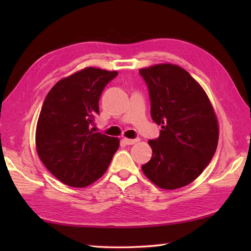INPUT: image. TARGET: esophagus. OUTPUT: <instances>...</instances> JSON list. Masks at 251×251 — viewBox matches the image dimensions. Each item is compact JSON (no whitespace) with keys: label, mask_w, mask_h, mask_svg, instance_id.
<instances>
[{"label":"esophagus","mask_w":251,"mask_h":251,"mask_svg":"<svg viewBox=\"0 0 251 251\" xmlns=\"http://www.w3.org/2000/svg\"><path fill=\"white\" fill-rule=\"evenodd\" d=\"M123 142H124L126 145H134L135 143H137L138 142V139L136 138V139H129V138H124L123 139Z\"/></svg>","instance_id":"34e87169"}]
</instances>
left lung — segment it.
<instances>
[{"label":"left lung","mask_w":251,"mask_h":251,"mask_svg":"<svg viewBox=\"0 0 251 251\" xmlns=\"http://www.w3.org/2000/svg\"><path fill=\"white\" fill-rule=\"evenodd\" d=\"M151 100V115L161 125L148 141L152 155L142 169L164 189H177L201 175L218 144L217 118L201 85L188 72L172 64L139 70Z\"/></svg>","instance_id":"1"}]
</instances>
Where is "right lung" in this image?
I'll return each instance as SVG.
<instances>
[{"mask_svg": "<svg viewBox=\"0 0 251 251\" xmlns=\"http://www.w3.org/2000/svg\"><path fill=\"white\" fill-rule=\"evenodd\" d=\"M117 72L87 67L52 87L36 126V151L53 175L72 187H85L104 175L120 141L93 133L104 88Z\"/></svg>", "mask_w": 251, "mask_h": 251, "instance_id": "right-lung-1", "label": "right lung"}]
</instances>
